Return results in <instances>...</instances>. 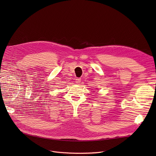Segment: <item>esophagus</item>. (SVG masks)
Wrapping results in <instances>:
<instances>
[{
    "label": "esophagus",
    "mask_w": 156,
    "mask_h": 156,
    "mask_svg": "<svg viewBox=\"0 0 156 156\" xmlns=\"http://www.w3.org/2000/svg\"><path fill=\"white\" fill-rule=\"evenodd\" d=\"M75 83H76L77 84H79L80 83H81V79L77 78L76 79H75Z\"/></svg>",
    "instance_id": "obj_1"
}]
</instances>
